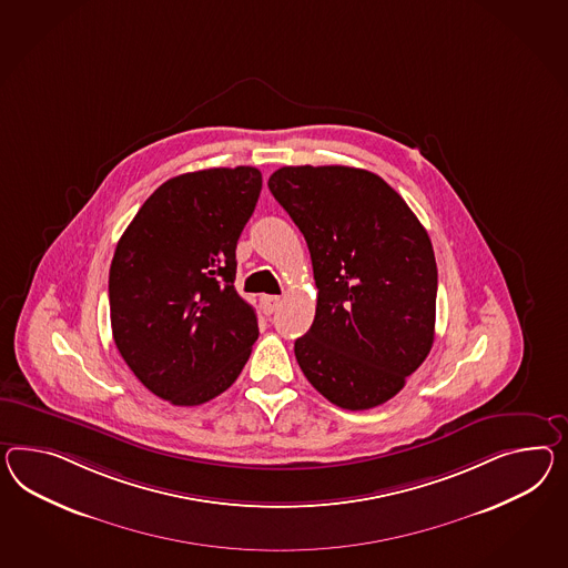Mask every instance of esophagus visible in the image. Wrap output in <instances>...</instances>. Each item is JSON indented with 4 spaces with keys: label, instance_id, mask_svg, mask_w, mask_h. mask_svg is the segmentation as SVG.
<instances>
[{
    "label": "esophagus",
    "instance_id": "34e87169",
    "mask_svg": "<svg viewBox=\"0 0 568 568\" xmlns=\"http://www.w3.org/2000/svg\"><path fill=\"white\" fill-rule=\"evenodd\" d=\"M260 305H262V311L265 315H272L276 311L277 305H280V296H262Z\"/></svg>",
    "mask_w": 568,
    "mask_h": 568
}]
</instances>
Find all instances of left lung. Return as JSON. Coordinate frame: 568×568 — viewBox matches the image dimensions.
Wrapping results in <instances>:
<instances>
[{
    "label": "left lung",
    "mask_w": 568,
    "mask_h": 568,
    "mask_svg": "<svg viewBox=\"0 0 568 568\" xmlns=\"http://www.w3.org/2000/svg\"><path fill=\"white\" fill-rule=\"evenodd\" d=\"M267 187L305 234L317 308L294 342L301 371L344 409L402 392L435 342L437 262L397 191L352 166H282Z\"/></svg>",
    "instance_id": "1"
}]
</instances>
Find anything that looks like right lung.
Masks as SVG:
<instances>
[{
  "mask_svg": "<svg viewBox=\"0 0 568 568\" xmlns=\"http://www.w3.org/2000/svg\"><path fill=\"white\" fill-rule=\"evenodd\" d=\"M260 191L253 166L173 176L116 243L109 272L116 349L173 406L226 392L260 335L253 306L234 288L236 241Z\"/></svg>",
  "mask_w": 568,
  "mask_h": 568,
  "instance_id": "right-lung-1",
  "label": "right lung"
}]
</instances>
